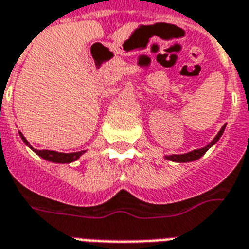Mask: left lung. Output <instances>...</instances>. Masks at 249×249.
Segmentation results:
<instances>
[{
  "label": "left lung",
  "mask_w": 249,
  "mask_h": 249,
  "mask_svg": "<svg viewBox=\"0 0 249 249\" xmlns=\"http://www.w3.org/2000/svg\"><path fill=\"white\" fill-rule=\"evenodd\" d=\"M224 128H225V125L221 128V129H220V132L217 133V136L214 137L213 140H212V142L208 144L207 146L201 148V149H196V151L188 152V153H184V155H171V156H167V159L168 160H171V161H178V162H188V161H193V160H197V159H200V157L203 156L205 152L208 151L211 146L213 145L214 142H217V140L221 137L223 132H224Z\"/></svg>",
  "instance_id": "left-lung-1"
}]
</instances>
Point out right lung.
Returning a JSON list of instances; mask_svg holds the SVG:
<instances>
[{
  "mask_svg": "<svg viewBox=\"0 0 249 249\" xmlns=\"http://www.w3.org/2000/svg\"><path fill=\"white\" fill-rule=\"evenodd\" d=\"M19 136H21V139L24 140L25 144H26V145H29V142L26 141V139L22 136V133H19ZM30 148H32V146H30ZM32 149H33V148H32ZM33 151H35L38 156L42 157V159H45V160H48V161H53V162H71V161H74V160H77V159L84 153V151L74 152V153H58V152L56 151H46V149H42V151L33 149Z\"/></svg>",
  "mask_w": 249,
  "mask_h": 249,
  "instance_id": "1",
  "label": "right lung"
}]
</instances>
